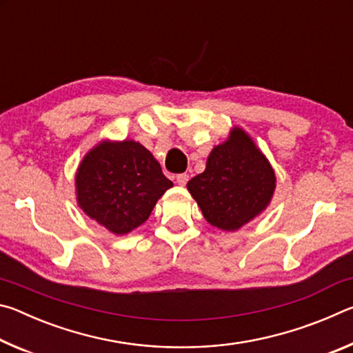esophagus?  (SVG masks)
I'll return each mask as SVG.
<instances>
[{
  "label": "esophagus",
  "instance_id": "34e87169",
  "mask_svg": "<svg viewBox=\"0 0 353 353\" xmlns=\"http://www.w3.org/2000/svg\"><path fill=\"white\" fill-rule=\"evenodd\" d=\"M176 182H177V185H181V187H183V185L188 182V174H179L176 177Z\"/></svg>",
  "mask_w": 353,
  "mask_h": 353
}]
</instances>
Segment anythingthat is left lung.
Wrapping results in <instances>:
<instances>
[{"mask_svg": "<svg viewBox=\"0 0 353 353\" xmlns=\"http://www.w3.org/2000/svg\"><path fill=\"white\" fill-rule=\"evenodd\" d=\"M276 182L266 155L246 130L235 126L212 149L204 172L191 179L187 188L208 224L235 232L266 210Z\"/></svg>", "mask_w": 353, "mask_h": 353, "instance_id": "1", "label": "left lung"}]
</instances>
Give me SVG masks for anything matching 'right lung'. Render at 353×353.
<instances>
[{"label":"right lung","mask_w":353,"mask_h":353,"mask_svg":"<svg viewBox=\"0 0 353 353\" xmlns=\"http://www.w3.org/2000/svg\"><path fill=\"white\" fill-rule=\"evenodd\" d=\"M77 205L113 235H126L149 218L163 193L172 187L160 163L134 140H103L77 166Z\"/></svg>","instance_id":"right-lung-1"}]
</instances>
